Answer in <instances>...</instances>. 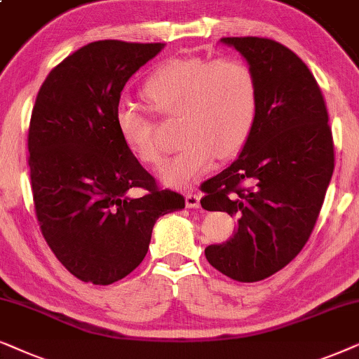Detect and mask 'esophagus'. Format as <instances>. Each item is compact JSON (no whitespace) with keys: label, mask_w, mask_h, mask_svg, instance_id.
Returning <instances> with one entry per match:
<instances>
[{"label":"esophagus","mask_w":359,"mask_h":359,"mask_svg":"<svg viewBox=\"0 0 359 359\" xmlns=\"http://www.w3.org/2000/svg\"><path fill=\"white\" fill-rule=\"evenodd\" d=\"M185 205H187V208H198L200 207V195L187 194L185 195Z\"/></svg>","instance_id":"1"}]
</instances>
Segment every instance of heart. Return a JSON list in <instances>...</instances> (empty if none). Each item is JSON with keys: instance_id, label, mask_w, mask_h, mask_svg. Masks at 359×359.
<instances>
[{"instance_id": "heart-1", "label": "heart", "mask_w": 359, "mask_h": 359, "mask_svg": "<svg viewBox=\"0 0 359 359\" xmlns=\"http://www.w3.org/2000/svg\"><path fill=\"white\" fill-rule=\"evenodd\" d=\"M141 93L152 111L177 116L180 147L159 170L169 187H185L207 174L217 157L236 156L255 130L259 87L255 70L243 59L167 60L147 76ZM114 119L123 142L137 159L146 164L161 161V146L147 114L119 104Z\"/></svg>"}]
</instances>
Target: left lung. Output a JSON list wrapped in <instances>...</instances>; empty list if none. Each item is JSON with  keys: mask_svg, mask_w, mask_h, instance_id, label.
<instances>
[{"mask_svg": "<svg viewBox=\"0 0 359 359\" xmlns=\"http://www.w3.org/2000/svg\"><path fill=\"white\" fill-rule=\"evenodd\" d=\"M259 87L255 130L238 159L202 185V207L238 218L233 238L205 256L240 283L276 274L302 251L323 205L335 157L317 80L287 47L264 37H223Z\"/></svg>", "mask_w": 359, "mask_h": 359, "instance_id": "8db88e82", "label": "left lung"}]
</instances>
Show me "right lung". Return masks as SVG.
Instances as JSON below:
<instances>
[{"label": "right lung", "instance_id": "obj_1", "mask_svg": "<svg viewBox=\"0 0 359 359\" xmlns=\"http://www.w3.org/2000/svg\"><path fill=\"white\" fill-rule=\"evenodd\" d=\"M164 46L92 42L62 60L37 93L27 140L37 222L83 283L126 277L144 259L157 218L185 207L182 195L157 189L114 119L124 85ZM133 188L147 194L131 198Z\"/></svg>", "mask_w": 359, "mask_h": 359}]
</instances>
